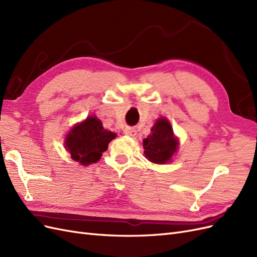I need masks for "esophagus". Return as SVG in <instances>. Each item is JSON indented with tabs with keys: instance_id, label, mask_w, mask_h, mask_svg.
I'll return each instance as SVG.
<instances>
[{
	"instance_id": "obj_1",
	"label": "esophagus",
	"mask_w": 257,
	"mask_h": 257,
	"mask_svg": "<svg viewBox=\"0 0 257 257\" xmlns=\"http://www.w3.org/2000/svg\"><path fill=\"white\" fill-rule=\"evenodd\" d=\"M124 133H125V135H127V136H130V137H135L136 134H137V132H136L135 128L126 127L125 131H124Z\"/></svg>"
}]
</instances>
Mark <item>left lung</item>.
Returning <instances> with one entry per match:
<instances>
[{
	"label": "left lung",
	"mask_w": 257,
	"mask_h": 257,
	"mask_svg": "<svg viewBox=\"0 0 257 257\" xmlns=\"http://www.w3.org/2000/svg\"><path fill=\"white\" fill-rule=\"evenodd\" d=\"M145 157L155 164H166L172 161L178 149V138L166 118H159L151 128V134L144 139Z\"/></svg>",
	"instance_id": "8db88e82"
}]
</instances>
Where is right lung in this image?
Listing matches in <instances>:
<instances>
[{
	"label": "right lung",
	"mask_w": 257,
	"mask_h": 257,
	"mask_svg": "<svg viewBox=\"0 0 257 257\" xmlns=\"http://www.w3.org/2000/svg\"><path fill=\"white\" fill-rule=\"evenodd\" d=\"M115 136V133L103 127L95 115H89L68 132L64 145L72 159L85 166L99 161Z\"/></svg>",
	"instance_id": "1"
}]
</instances>
